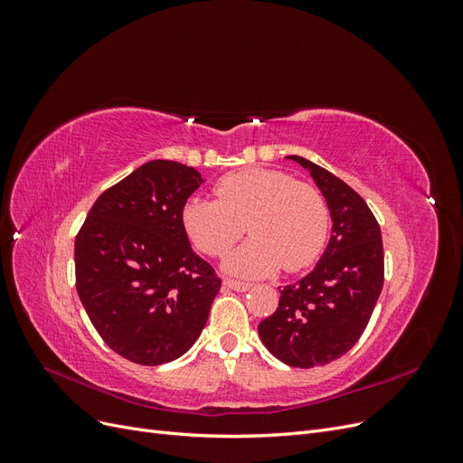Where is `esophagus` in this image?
<instances>
[{"instance_id": "esophagus-1", "label": "esophagus", "mask_w": 463, "mask_h": 463, "mask_svg": "<svg viewBox=\"0 0 463 463\" xmlns=\"http://www.w3.org/2000/svg\"><path fill=\"white\" fill-rule=\"evenodd\" d=\"M223 286L230 289H235V291H247L250 288L249 282H241V279H233V278L223 279Z\"/></svg>"}]
</instances>
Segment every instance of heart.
Returning <instances> with one entry per match:
<instances>
[{"mask_svg":"<svg viewBox=\"0 0 463 463\" xmlns=\"http://www.w3.org/2000/svg\"><path fill=\"white\" fill-rule=\"evenodd\" d=\"M216 201L189 197L181 226L201 253L223 257L247 232L250 240L228 259L241 276L278 269L299 272L322 253L330 230L328 203L315 185L274 167H243L220 177Z\"/></svg>","mask_w":463,"mask_h":463,"instance_id":"heart-1","label":"heart"}]
</instances>
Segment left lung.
<instances>
[{
    "instance_id": "obj_1",
    "label": "left lung",
    "mask_w": 463,
    "mask_h": 463,
    "mask_svg": "<svg viewBox=\"0 0 463 463\" xmlns=\"http://www.w3.org/2000/svg\"><path fill=\"white\" fill-rule=\"evenodd\" d=\"M332 214V237L311 274L279 289L276 311L260 320L269 352L289 367L311 369L342 357L367 328L384 284L381 226L359 193L301 156Z\"/></svg>"
}]
</instances>
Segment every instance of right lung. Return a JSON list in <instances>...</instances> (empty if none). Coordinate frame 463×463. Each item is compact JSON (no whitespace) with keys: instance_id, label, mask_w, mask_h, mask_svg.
<instances>
[{"instance_id":"add662e5","label":"right lung","mask_w":463,"mask_h":463,"mask_svg":"<svg viewBox=\"0 0 463 463\" xmlns=\"http://www.w3.org/2000/svg\"><path fill=\"white\" fill-rule=\"evenodd\" d=\"M194 167L152 160L96 199L75 237V284L109 349L162 365L199 338L222 279L189 245L181 206Z\"/></svg>"}]
</instances>
